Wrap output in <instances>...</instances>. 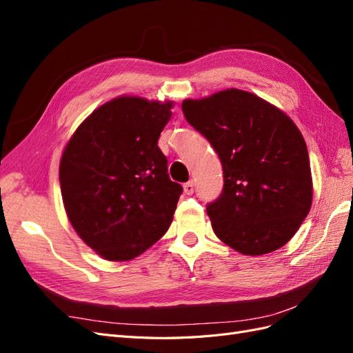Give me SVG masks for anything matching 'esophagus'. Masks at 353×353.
<instances>
[{
	"mask_svg": "<svg viewBox=\"0 0 353 353\" xmlns=\"http://www.w3.org/2000/svg\"><path fill=\"white\" fill-rule=\"evenodd\" d=\"M183 188H184V193L185 194H193L194 193V183L193 181H188V183H185L184 185H183Z\"/></svg>",
	"mask_w": 353,
	"mask_h": 353,
	"instance_id": "esophagus-1",
	"label": "esophagus"
}]
</instances>
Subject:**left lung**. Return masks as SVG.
Listing matches in <instances>:
<instances>
[{
    "instance_id": "8db88e82",
    "label": "left lung",
    "mask_w": 353,
    "mask_h": 353,
    "mask_svg": "<svg viewBox=\"0 0 353 353\" xmlns=\"http://www.w3.org/2000/svg\"><path fill=\"white\" fill-rule=\"evenodd\" d=\"M187 122L208 138L223 169V190L206 210L216 237L248 256L292 240L312 206L303 135L283 110L228 88L183 101Z\"/></svg>"
}]
</instances>
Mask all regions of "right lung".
Instances as JSON below:
<instances>
[{
    "mask_svg": "<svg viewBox=\"0 0 353 353\" xmlns=\"http://www.w3.org/2000/svg\"><path fill=\"white\" fill-rule=\"evenodd\" d=\"M172 101L121 95L95 109L63 150L59 176L66 215L101 258H137L162 239L183 187L170 181L157 141Z\"/></svg>",
    "mask_w": 353,
    "mask_h": 353,
    "instance_id": "add662e5",
    "label": "right lung"
}]
</instances>
